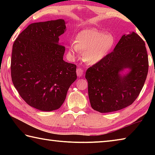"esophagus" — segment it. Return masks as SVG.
<instances>
[{
    "instance_id": "34e87169",
    "label": "esophagus",
    "mask_w": 155,
    "mask_h": 155,
    "mask_svg": "<svg viewBox=\"0 0 155 155\" xmlns=\"http://www.w3.org/2000/svg\"><path fill=\"white\" fill-rule=\"evenodd\" d=\"M77 76L78 77H81V76H83V70L82 69V68H77Z\"/></svg>"
}]
</instances>
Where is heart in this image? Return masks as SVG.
Instances as JSON below:
<instances>
[{
    "label": "heart",
    "instance_id": "obj_1",
    "mask_svg": "<svg viewBox=\"0 0 155 155\" xmlns=\"http://www.w3.org/2000/svg\"><path fill=\"white\" fill-rule=\"evenodd\" d=\"M115 43V38L110 33L97 29L81 31L71 44L70 52L75 55L77 51L82 52L85 61L89 64H95L101 61L111 51Z\"/></svg>",
    "mask_w": 155,
    "mask_h": 155
}]
</instances>
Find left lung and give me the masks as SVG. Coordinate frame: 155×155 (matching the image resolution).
I'll use <instances>...</instances> for the list:
<instances>
[{
    "label": "left lung",
    "instance_id": "left-lung-1",
    "mask_svg": "<svg viewBox=\"0 0 155 155\" xmlns=\"http://www.w3.org/2000/svg\"><path fill=\"white\" fill-rule=\"evenodd\" d=\"M127 68L130 72L122 76L120 72ZM148 71L144 41L135 32L123 35L114 51L86 71L92 109L108 113L130 105L142 90Z\"/></svg>",
    "mask_w": 155,
    "mask_h": 155
}]
</instances>
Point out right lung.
Returning a JSON list of instances; mask_svg holds the SVG:
<instances>
[{
	"label": "right lung",
	"instance_id": "1",
	"mask_svg": "<svg viewBox=\"0 0 155 155\" xmlns=\"http://www.w3.org/2000/svg\"><path fill=\"white\" fill-rule=\"evenodd\" d=\"M62 19L32 23L13 44V84L28 105L43 111L59 109L77 79V65L64 61L65 46L59 36L65 31Z\"/></svg>",
	"mask_w": 155,
	"mask_h": 155
}]
</instances>
